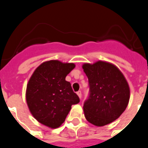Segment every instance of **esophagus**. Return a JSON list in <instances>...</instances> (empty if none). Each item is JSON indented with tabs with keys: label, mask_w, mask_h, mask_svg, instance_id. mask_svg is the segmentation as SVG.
<instances>
[{
	"label": "esophagus",
	"mask_w": 148,
	"mask_h": 148,
	"mask_svg": "<svg viewBox=\"0 0 148 148\" xmlns=\"http://www.w3.org/2000/svg\"><path fill=\"white\" fill-rule=\"evenodd\" d=\"M77 95H78V97L79 98H82V91H78V92H77Z\"/></svg>",
	"instance_id": "esophagus-1"
}]
</instances>
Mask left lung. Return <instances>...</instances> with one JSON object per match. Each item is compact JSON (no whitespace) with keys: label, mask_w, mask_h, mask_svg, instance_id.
I'll list each match as a JSON object with an SVG mask.
<instances>
[{"label":"left lung","mask_w":148,"mask_h":148,"mask_svg":"<svg viewBox=\"0 0 148 148\" xmlns=\"http://www.w3.org/2000/svg\"><path fill=\"white\" fill-rule=\"evenodd\" d=\"M90 93L84 103V116L95 126H104L119 117L127 106L130 88L118 68L110 63L84 64Z\"/></svg>","instance_id":"left-lung-1"}]
</instances>
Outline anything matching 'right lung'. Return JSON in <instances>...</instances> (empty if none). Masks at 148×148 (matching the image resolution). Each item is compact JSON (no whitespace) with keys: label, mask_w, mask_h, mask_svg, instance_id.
<instances>
[{"label":"right lung","mask_w":148,"mask_h":148,"mask_svg":"<svg viewBox=\"0 0 148 148\" xmlns=\"http://www.w3.org/2000/svg\"><path fill=\"white\" fill-rule=\"evenodd\" d=\"M75 64L59 61H46L35 70L27 87V105L40 123L57 128L65 121L73 104L80 101L65 78Z\"/></svg>","instance_id":"add662e5"}]
</instances>
